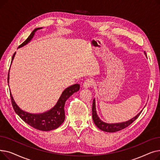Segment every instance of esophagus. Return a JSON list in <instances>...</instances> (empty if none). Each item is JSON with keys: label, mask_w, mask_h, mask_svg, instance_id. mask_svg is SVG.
Masks as SVG:
<instances>
[{"label": "esophagus", "mask_w": 160, "mask_h": 160, "mask_svg": "<svg viewBox=\"0 0 160 160\" xmlns=\"http://www.w3.org/2000/svg\"><path fill=\"white\" fill-rule=\"evenodd\" d=\"M93 85V82H92L91 80L88 79L85 80V82L83 83V87L84 89H88L91 87V86Z\"/></svg>", "instance_id": "esophagus-1"}]
</instances>
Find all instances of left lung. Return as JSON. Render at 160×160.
Segmentation results:
<instances>
[{"mask_svg": "<svg viewBox=\"0 0 160 160\" xmlns=\"http://www.w3.org/2000/svg\"><path fill=\"white\" fill-rule=\"evenodd\" d=\"M145 54L147 56L146 52H145ZM145 108V107H144ZM142 110H141L136 116L133 117L132 119H130L129 121H127L126 122H120V123H113V124H110L106 123L103 122L101 119L99 118V117L97 115V110H96V105H95V99H93V106H92V117H93V120L94 121V123L97 127L102 131L106 132H115L117 131L121 130L125 128H127L130 124H131L134 121L138 119V117L139 116L141 113Z\"/></svg>", "mask_w": 160, "mask_h": 160, "instance_id": "8db88e82", "label": "left lung"}]
</instances>
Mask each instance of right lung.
<instances>
[{"mask_svg": "<svg viewBox=\"0 0 160 160\" xmlns=\"http://www.w3.org/2000/svg\"><path fill=\"white\" fill-rule=\"evenodd\" d=\"M43 28H37L33 30L31 33V34L29 37L25 40L23 43L19 45L18 48L24 47L28 44L29 42L33 38V36L35 34V32L39 29ZM15 52L13 55L12 59V63L13 60L15 55ZM9 78H10V71L8 73V82L9 83ZM10 88V87H9ZM80 89V85L77 83L74 84L71 86H69L66 88L63 92L59 98L57 103L56 105L48 112L35 114V113H30L25 111L22 110L18 106L15 102L13 97L10 91V97L12 98V103L13 108L15 113L18 114L21 119H22L25 122L31 126L32 127L34 128L37 130L41 131H50L52 130H55L58 128L60 126L63 122L65 120V111L64 107L66 100L68 99L72 94L76 92H77Z\"/></svg>", "mask_w": 160, "mask_h": 160, "instance_id": "add662e5", "label": "right lung"}]
</instances>
